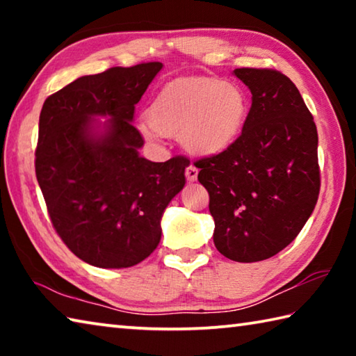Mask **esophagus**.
I'll return each instance as SVG.
<instances>
[{"mask_svg":"<svg viewBox=\"0 0 356 356\" xmlns=\"http://www.w3.org/2000/svg\"><path fill=\"white\" fill-rule=\"evenodd\" d=\"M185 177L188 182H195V180L197 179V170L193 165H190L188 168L185 170Z\"/></svg>","mask_w":356,"mask_h":356,"instance_id":"34e87169","label":"esophagus"}]
</instances>
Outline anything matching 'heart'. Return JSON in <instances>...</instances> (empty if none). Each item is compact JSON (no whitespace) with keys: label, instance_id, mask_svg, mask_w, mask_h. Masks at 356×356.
I'll return each instance as SVG.
<instances>
[{"label":"heart","instance_id":"heart-1","mask_svg":"<svg viewBox=\"0 0 356 356\" xmlns=\"http://www.w3.org/2000/svg\"><path fill=\"white\" fill-rule=\"evenodd\" d=\"M248 113V100L237 84L218 78L191 76L166 83L150 100L141 129L149 141L179 136L191 154L209 155L236 140Z\"/></svg>","mask_w":356,"mask_h":356}]
</instances>
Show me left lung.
Instances as JSON below:
<instances>
[{"label": "left lung", "instance_id": "1", "mask_svg": "<svg viewBox=\"0 0 356 356\" xmlns=\"http://www.w3.org/2000/svg\"><path fill=\"white\" fill-rule=\"evenodd\" d=\"M251 91L242 135L195 161L210 196L213 243L237 262H257L293 242L321 190L317 129L297 86L272 69L232 72Z\"/></svg>", "mask_w": 356, "mask_h": 356}]
</instances>
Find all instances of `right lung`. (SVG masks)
Returning <instances> with one entry per match:
<instances>
[{
	"label": "right lung",
	"instance_id": "right-lung-1",
	"mask_svg": "<svg viewBox=\"0 0 356 356\" xmlns=\"http://www.w3.org/2000/svg\"><path fill=\"white\" fill-rule=\"evenodd\" d=\"M161 67L146 63L80 76L42 106L35 176L59 237L94 267L127 268L150 256L165 209L185 185L190 160L144 159L131 124Z\"/></svg>",
	"mask_w": 356,
	"mask_h": 356
}]
</instances>
